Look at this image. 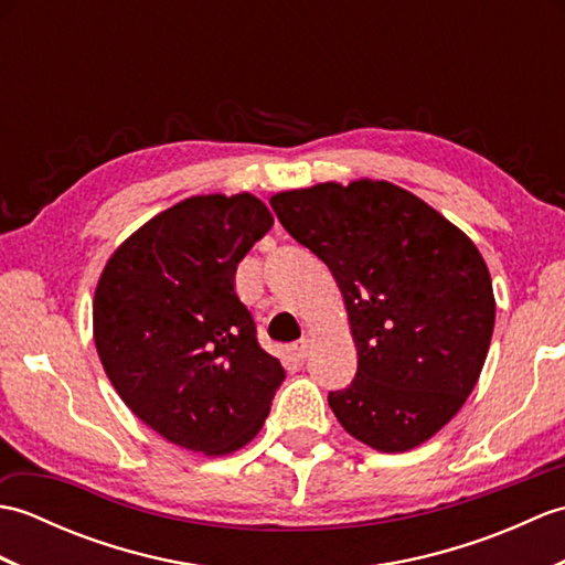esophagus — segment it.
Masks as SVG:
<instances>
[{
	"instance_id": "obj_1",
	"label": "esophagus",
	"mask_w": 565,
	"mask_h": 565,
	"mask_svg": "<svg viewBox=\"0 0 565 565\" xmlns=\"http://www.w3.org/2000/svg\"><path fill=\"white\" fill-rule=\"evenodd\" d=\"M308 350H310V342L308 340H301V342L294 344V354H296L298 362H303V359L308 356Z\"/></svg>"
}]
</instances>
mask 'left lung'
I'll use <instances>...</instances> for the list:
<instances>
[{
	"instance_id": "left-lung-1",
	"label": "left lung",
	"mask_w": 565,
	"mask_h": 565,
	"mask_svg": "<svg viewBox=\"0 0 565 565\" xmlns=\"http://www.w3.org/2000/svg\"><path fill=\"white\" fill-rule=\"evenodd\" d=\"M281 225L328 264L356 344V376L328 403L376 451H407L461 411L481 376L495 296L473 239L391 182L279 191Z\"/></svg>"
}]
</instances>
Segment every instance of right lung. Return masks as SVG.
<instances>
[{
    "mask_svg": "<svg viewBox=\"0 0 565 565\" xmlns=\"http://www.w3.org/2000/svg\"><path fill=\"white\" fill-rule=\"evenodd\" d=\"M274 218L247 194L191 196L116 247L94 291V344L121 401L167 441L206 456L257 437L279 359L257 342L235 271Z\"/></svg>",
    "mask_w": 565,
    "mask_h": 565,
    "instance_id": "add662e5",
    "label": "right lung"
}]
</instances>
